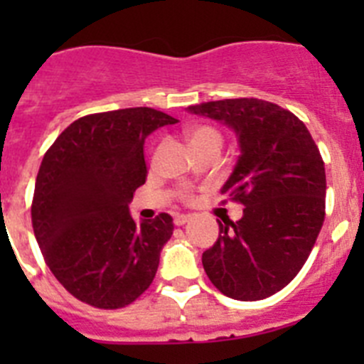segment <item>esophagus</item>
I'll return each instance as SVG.
<instances>
[{"label":"esophagus","instance_id":"1","mask_svg":"<svg viewBox=\"0 0 364 364\" xmlns=\"http://www.w3.org/2000/svg\"><path fill=\"white\" fill-rule=\"evenodd\" d=\"M189 220H191V215H175V218H173L176 226H184Z\"/></svg>","mask_w":364,"mask_h":364}]
</instances>
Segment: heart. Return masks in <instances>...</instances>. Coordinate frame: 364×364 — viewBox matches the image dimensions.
I'll return each instance as SVG.
<instances>
[{"instance_id": "obj_1", "label": "heart", "mask_w": 364, "mask_h": 364, "mask_svg": "<svg viewBox=\"0 0 364 364\" xmlns=\"http://www.w3.org/2000/svg\"><path fill=\"white\" fill-rule=\"evenodd\" d=\"M188 142L189 146H202V144H218L220 146V133L213 127H208V125H198V127H193L188 131Z\"/></svg>"}]
</instances>
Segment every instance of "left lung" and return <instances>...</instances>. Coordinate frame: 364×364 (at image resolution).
I'll list each match as a JSON object with an SVG mask.
<instances>
[{"label": "left lung", "mask_w": 364, "mask_h": 364, "mask_svg": "<svg viewBox=\"0 0 364 364\" xmlns=\"http://www.w3.org/2000/svg\"><path fill=\"white\" fill-rule=\"evenodd\" d=\"M188 112L228 125L240 151L220 193L244 204L242 217L218 222L202 266L217 290L237 301L277 294L306 262L323 226L319 149L294 112L264 100H218Z\"/></svg>", "instance_id": "8db88e82"}]
</instances>
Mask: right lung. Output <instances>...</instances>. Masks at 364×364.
<instances>
[{
	"instance_id": "1",
	"label": "right lung",
	"mask_w": 364,
	"mask_h": 364,
	"mask_svg": "<svg viewBox=\"0 0 364 364\" xmlns=\"http://www.w3.org/2000/svg\"><path fill=\"white\" fill-rule=\"evenodd\" d=\"M176 122L151 107L89 114L45 153L32 228L54 277L82 302L127 306L153 282L173 218L160 213L136 222L129 204L146 182V138Z\"/></svg>"
}]
</instances>
